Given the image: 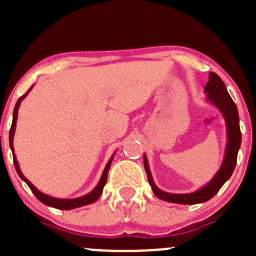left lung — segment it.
Listing matches in <instances>:
<instances>
[{
  "mask_svg": "<svg viewBox=\"0 0 256 256\" xmlns=\"http://www.w3.org/2000/svg\"><path fill=\"white\" fill-rule=\"evenodd\" d=\"M205 91L208 94V98L210 102H212L216 108L224 115L226 122H227V130H228V144L226 148L224 162L222 168L216 173V176L212 178V182L202 187L201 190L192 194H186V195H177V194H168L162 190H159L155 186L152 177H151L150 169H148V159L144 156V170L148 173V182L151 184L154 194L156 198L160 200L168 201V202H174V204H184V205H194L198 202H205L210 200L212 196L216 195V192L220 190V187L226 183V180H230L234 170L237 162V154H238L240 146H241V130H240V118L238 112H237V106L230 98L228 94L227 88H226L224 82L222 80L220 76L216 73H210L209 82H208Z\"/></svg>",
  "mask_w": 256,
  "mask_h": 256,
  "instance_id": "obj_1",
  "label": "left lung"
}]
</instances>
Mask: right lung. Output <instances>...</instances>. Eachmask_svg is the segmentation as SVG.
<instances>
[{"label": "right lung", "instance_id": "1", "mask_svg": "<svg viewBox=\"0 0 256 256\" xmlns=\"http://www.w3.org/2000/svg\"><path fill=\"white\" fill-rule=\"evenodd\" d=\"M29 91H30V90H29ZM29 91H28V92H29ZM28 92H26V94H22V96L20 97L19 100L16 101V105H15V108H14L12 124H11L10 136H8V141H10V148H11V150H12V152H14L12 140H14V132H15V126H16L18 108H19V105H20V102H22V98H24V97H26V94H28ZM12 156H14V165H15V169H16L18 174H19L20 178H22V180H26V183L29 186V188L32 190V192L34 194L36 198H37L38 200L40 201V202H44V205H48V206L56 208V209H61V210H70V209H76V208H79V206H84V205L92 204V202H94V201H96L97 198H100L101 194H102L104 186H105L106 180H108V169H110V165H112V158H114V156H112V159H110V162H108V165H106L105 170H104V173H102V177H101L100 182H98V184H97V187L94 190V191L90 192L88 195L82 196V198H70V200H61V198H51V196H47V195H44V194H42V192L38 191V190L36 188V187L33 186V184H32V183L29 182V180H26V178L24 177V176H22V172H20V169H19V164H18L16 158H15V155H14V154H12Z\"/></svg>", "mask_w": 256, "mask_h": 256}]
</instances>
